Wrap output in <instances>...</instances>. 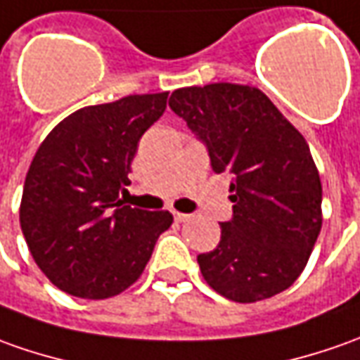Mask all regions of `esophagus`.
I'll return each instance as SVG.
<instances>
[{"mask_svg": "<svg viewBox=\"0 0 360 360\" xmlns=\"http://www.w3.org/2000/svg\"><path fill=\"white\" fill-rule=\"evenodd\" d=\"M173 217H175V221L177 222L191 221V214H185V212H173Z\"/></svg>", "mask_w": 360, "mask_h": 360, "instance_id": "34e87169", "label": "esophagus"}]
</instances>
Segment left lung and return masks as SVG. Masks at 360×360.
I'll return each instance as SVG.
<instances>
[{
	"mask_svg": "<svg viewBox=\"0 0 360 360\" xmlns=\"http://www.w3.org/2000/svg\"><path fill=\"white\" fill-rule=\"evenodd\" d=\"M169 106L207 143L214 173L234 177L232 221L221 224L219 246L197 258L202 278L238 303L288 290L323 222L321 179L305 138L250 84L177 88Z\"/></svg>",
	"mask_w": 360,
	"mask_h": 360,
	"instance_id": "1",
	"label": "left lung"
}]
</instances>
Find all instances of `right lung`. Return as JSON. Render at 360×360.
Instances as JSON below:
<instances>
[{
    "label": "right lung",
    "instance_id": "right-lung-1",
    "mask_svg": "<svg viewBox=\"0 0 360 360\" xmlns=\"http://www.w3.org/2000/svg\"><path fill=\"white\" fill-rule=\"evenodd\" d=\"M167 94H129L84 106L58 122L27 171L19 222L29 252L58 290L108 300L143 274L173 222L169 211L118 199L138 141L163 116Z\"/></svg>",
    "mask_w": 360,
    "mask_h": 360
}]
</instances>
